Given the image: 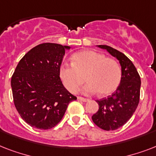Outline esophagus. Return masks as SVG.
<instances>
[{"mask_svg":"<svg viewBox=\"0 0 156 156\" xmlns=\"http://www.w3.org/2000/svg\"><path fill=\"white\" fill-rule=\"evenodd\" d=\"M78 100H80V101H83V102H87L88 101L87 99H85L83 97H78Z\"/></svg>","mask_w":156,"mask_h":156,"instance_id":"esophagus-1","label":"esophagus"}]
</instances>
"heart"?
<instances>
[{
  "label": "heart",
  "instance_id": "1",
  "mask_svg": "<svg viewBox=\"0 0 156 156\" xmlns=\"http://www.w3.org/2000/svg\"><path fill=\"white\" fill-rule=\"evenodd\" d=\"M72 66L63 64L59 69V76L66 89L76 93L85 79L88 83L83 87L85 94L98 92L100 96L111 95L121 83V71L115 60L93 50H83L71 56Z\"/></svg>",
  "mask_w": 156,
  "mask_h": 156
}]
</instances>
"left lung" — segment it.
I'll return each mask as SVG.
<instances>
[{"label":"left lung","mask_w":156,"mask_h":156,"mask_svg":"<svg viewBox=\"0 0 156 156\" xmlns=\"http://www.w3.org/2000/svg\"><path fill=\"white\" fill-rule=\"evenodd\" d=\"M119 61L121 67L120 85L108 98L96 100L99 110L91 116L93 122L104 130H115L124 126L134 113L139 103L141 79L133 62L118 50L97 45Z\"/></svg>","instance_id":"left-lung-1"}]
</instances>
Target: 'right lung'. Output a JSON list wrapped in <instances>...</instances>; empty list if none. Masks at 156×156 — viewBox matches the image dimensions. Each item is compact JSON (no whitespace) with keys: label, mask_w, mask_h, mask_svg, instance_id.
Listing matches in <instances>:
<instances>
[{"label":"right lung","mask_w":156,"mask_h":156,"mask_svg":"<svg viewBox=\"0 0 156 156\" xmlns=\"http://www.w3.org/2000/svg\"><path fill=\"white\" fill-rule=\"evenodd\" d=\"M69 46L44 43L30 49L18 62L11 78L13 102L21 117L39 129L61 121L77 98L62 84L59 69Z\"/></svg>","instance_id":"right-lung-1"}]
</instances>
